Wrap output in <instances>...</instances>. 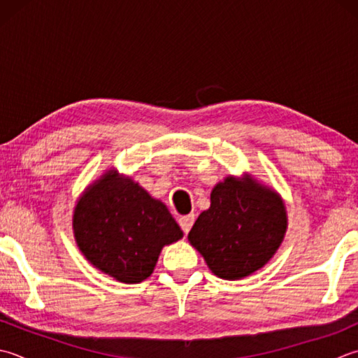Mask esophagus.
<instances>
[{
	"instance_id": "obj_1",
	"label": "esophagus",
	"mask_w": 358,
	"mask_h": 358,
	"mask_svg": "<svg viewBox=\"0 0 358 358\" xmlns=\"http://www.w3.org/2000/svg\"><path fill=\"white\" fill-rule=\"evenodd\" d=\"M194 222H195L194 214H187V215H183V217H180V219H178L180 227H181V229H183V233H186V234L189 233V231H191Z\"/></svg>"
}]
</instances>
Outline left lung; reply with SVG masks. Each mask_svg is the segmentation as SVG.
Returning <instances> with one entry per match:
<instances>
[{
	"label": "left lung",
	"instance_id": "8db88e82",
	"mask_svg": "<svg viewBox=\"0 0 358 358\" xmlns=\"http://www.w3.org/2000/svg\"><path fill=\"white\" fill-rule=\"evenodd\" d=\"M285 228V208L276 192L229 177L213 189L211 208L199 215L187 239L214 275L233 281L268 262Z\"/></svg>",
	"mask_w": 358,
	"mask_h": 358
}]
</instances>
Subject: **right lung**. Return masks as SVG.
Returning a JSON list of instances; mask_svg holds the SVG:
<instances>
[{
  "label": "right lung",
  "instance_id": "obj_1",
  "mask_svg": "<svg viewBox=\"0 0 358 358\" xmlns=\"http://www.w3.org/2000/svg\"><path fill=\"white\" fill-rule=\"evenodd\" d=\"M74 237L88 261L121 282L152 275L161 248L183 237L166 205L108 172L77 201Z\"/></svg>",
  "mask_w": 358,
  "mask_h": 358
}]
</instances>
